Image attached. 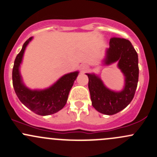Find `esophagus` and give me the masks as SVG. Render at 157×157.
<instances>
[{
	"label": "esophagus",
	"mask_w": 157,
	"mask_h": 157,
	"mask_svg": "<svg viewBox=\"0 0 157 157\" xmlns=\"http://www.w3.org/2000/svg\"><path fill=\"white\" fill-rule=\"evenodd\" d=\"M88 66L87 65H82L81 67H80V70H81V71L82 72H85V71H86L87 70H88Z\"/></svg>",
	"instance_id": "esophagus-1"
}]
</instances>
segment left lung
I'll use <instances>...</instances> for the list:
<instances>
[{
    "label": "left lung",
    "mask_w": 157,
    "mask_h": 157,
    "mask_svg": "<svg viewBox=\"0 0 157 157\" xmlns=\"http://www.w3.org/2000/svg\"><path fill=\"white\" fill-rule=\"evenodd\" d=\"M107 49L105 64L118 62V67L126 77L125 87L121 92L108 90L98 76L86 74L92 105L96 110L106 115H113L126 108L134 98L138 81V58L128 40L111 37Z\"/></svg>",
    "instance_id": "8db88e82"
}]
</instances>
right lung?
Wrapping results in <instances>:
<instances>
[{
    "mask_svg": "<svg viewBox=\"0 0 157 157\" xmlns=\"http://www.w3.org/2000/svg\"><path fill=\"white\" fill-rule=\"evenodd\" d=\"M32 39L30 37L23 44L19 53L16 56L13 68V85L16 95L25 106L41 116L53 114L64 108L69 92L73 86L78 72H72L61 77L55 84L44 90H30L22 83L19 73L25 49Z\"/></svg>",
    "mask_w": 157,
    "mask_h": 157,
    "instance_id": "obj_1",
    "label": "right lung"
}]
</instances>
